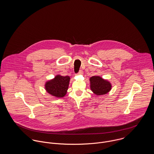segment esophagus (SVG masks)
Masks as SVG:
<instances>
[{
    "label": "esophagus",
    "instance_id": "obj_1",
    "mask_svg": "<svg viewBox=\"0 0 154 154\" xmlns=\"http://www.w3.org/2000/svg\"><path fill=\"white\" fill-rule=\"evenodd\" d=\"M82 73H83L82 70H79V72L78 73V74H79V75H82Z\"/></svg>",
    "mask_w": 154,
    "mask_h": 154
}]
</instances>
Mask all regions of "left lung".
Instances as JSON below:
<instances>
[{
    "instance_id": "8db88e82",
    "label": "left lung",
    "mask_w": 154,
    "mask_h": 154,
    "mask_svg": "<svg viewBox=\"0 0 154 154\" xmlns=\"http://www.w3.org/2000/svg\"><path fill=\"white\" fill-rule=\"evenodd\" d=\"M91 90L97 95L107 94L111 89L110 82L99 76H93L89 78Z\"/></svg>"
}]
</instances>
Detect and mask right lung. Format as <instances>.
Here are the masks:
<instances>
[{
    "instance_id": "add662e5",
    "label": "right lung",
    "mask_w": 154,
    "mask_h": 154,
    "mask_svg": "<svg viewBox=\"0 0 154 154\" xmlns=\"http://www.w3.org/2000/svg\"><path fill=\"white\" fill-rule=\"evenodd\" d=\"M70 77L56 75L53 79L47 81L45 84V89L50 95L56 98H62L66 95L68 89Z\"/></svg>"
}]
</instances>
